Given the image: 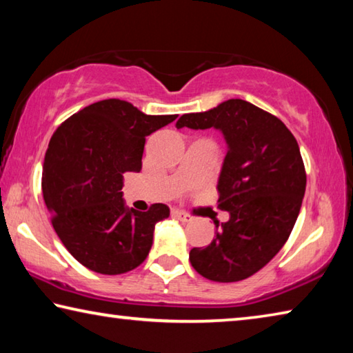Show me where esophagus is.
Masks as SVG:
<instances>
[{
	"instance_id": "34e87169",
	"label": "esophagus",
	"mask_w": 353,
	"mask_h": 353,
	"mask_svg": "<svg viewBox=\"0 0 353 353\" xmlns=\"http://www.w3.org/2000/svg\"><path fill=\"white\" fill-rule=\"evenodd\" d=\"M172 216H176L179 221H182V223H190V221L193 219V216H191V214L185 213V212H181V210L172 212Z\"/></svg>"
}]
</instances>
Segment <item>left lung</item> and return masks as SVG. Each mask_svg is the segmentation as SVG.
<instances>
[{
	"instance_id": "left-lung-1",
	"label": "left lung",
	"mask_w": 353,
	"mask_h": 353,
	"mask_svg": "<svg viewBox=\"0 0 353 353\" xmlns=\"http://www.w3.org/2000/svg\"><path fill=\"white\" fill-rule=\"evenodd\" d=\"M176 128L219 129L229 148L218 208L230 219L207 248L190 250L191 266L221 283L254 276L283 248L301 212L307 174L294 135L277 117L243 99L185 113Z\"/></svg>"
}]
</instances>
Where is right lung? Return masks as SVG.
Instances as JSON below:
<instances>
[{
    "label": "right lung",
    "mask_w": 353,
    "mask_h": 353,
    "mask_svg": "<svg viewBox=\"0 0 353 353\" xmlns=\"http://www.w3.org/2000/svg\"><path fill=\"white\" fill-rule=\"evenodd\" d=\"M176 118L104 99L83 107L52 134L43 162V199L57 236L88 270L117 276L146 260L154 227L170 216V208H128L123 174L140 172L146 137Z\"/></svg>",
    "instance_id": "1"
}]
</instances>
